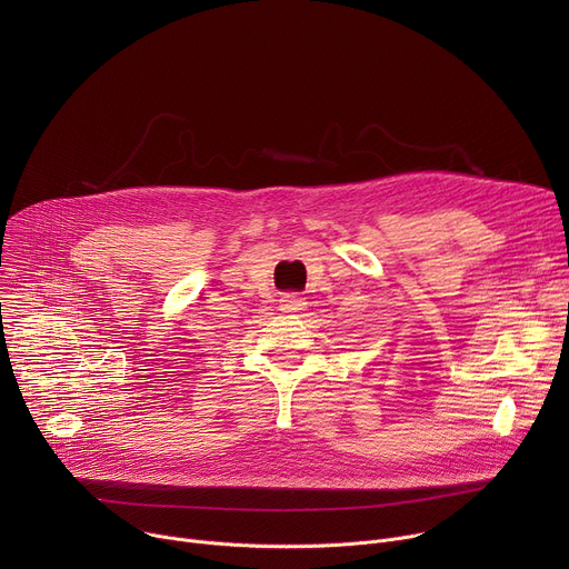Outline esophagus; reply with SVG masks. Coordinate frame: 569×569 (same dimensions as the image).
<instances>
[{
    "label": "esophagus",
    "mask_w": 569,
    "mask_h": 569,
    "mask_svg": "<svg viewBox=\"0 0 569 569\" xmlns=\"http://www.w3.org/2000/svg\"><path fill=\"white\" fill-rule=\"evenodd\" d=\"M279 309L283 313H301L307 309V299L299 297V295H283L279 299Z\"/></svg>",
    "instance_id": "obj_1"
}]
</instances>
